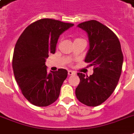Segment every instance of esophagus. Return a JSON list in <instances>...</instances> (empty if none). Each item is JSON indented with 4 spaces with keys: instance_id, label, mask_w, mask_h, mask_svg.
Segmentation results:
<instances>
[{
    "instance_id": "1",
    "label": "esophagus",
    "mask_w": 134,
    "mask_h": 134,
    "mask_svg": "<svg viewBox=\"0 0 134 134\" xmlns=\"http://www.w3.org/2000/svg\"><path fill=\"white\" fill-rule=\"evenodd\" d=\"M74 74V71H71V70H69V71H68V75L69 76L72 75V74Z\"/></svg>"
}]
</instances>
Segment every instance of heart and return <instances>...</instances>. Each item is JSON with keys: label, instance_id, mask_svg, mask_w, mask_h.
Here are the masks:
<instances>
[{"label": "heart", "instance_id": "1", "mask_svg": "<svg viewBox=\"0 0 134 134\" xmlns=\"http://www.w3.org/2000/svg\"><path fill=\"white\" fill-rule=\"evenodd\" d=\"M83 40V39H81V38H76L75 40V41H76V40Z\"/></svg>", "mask_w": 134, "mask_h": 134}]
</instances>
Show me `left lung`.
Here are the masks:
<instances>
[{
  "instance_id": "left-lung-1",
  "label": "left lung",
  "mask_w": 134,
  "mask_h": 134,
  "mask_svg": "<svg viewBox=\"0 0 134 134\" xmlns=\"http://www.w3.org/2000/svg\"><path fill=\"white\" fill-rule=\"evenodd\" d=\"M78 27L88 32L90 49L85 62L94 67V72L90 76L77 73L80 83L76 96L86 106H99L112 94L118 83L123 63L120 43L110 28L96 20L83 22Z\"/></svg>"
}]
</instances>
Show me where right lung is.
<instances>
[{
	"label": "right lung",
	"mask_w": 134,
	"mask_h": 134,
	"mask_svg": "<svg viewBox=\"0 0 134 134\" xmlns=\"http://www.w3.org/2000/svg\"><path fill=\"white\" fill-rule=\"evenodd\" d=\"M73 24L42 19L30 24L16 43L12 68L16 81L26 99L37 106H47L58 99L67 71L48 73L45 65L49 53H55L58 40Z\"/></svg>",
	"instance_id": "1"
}]
</instances>
